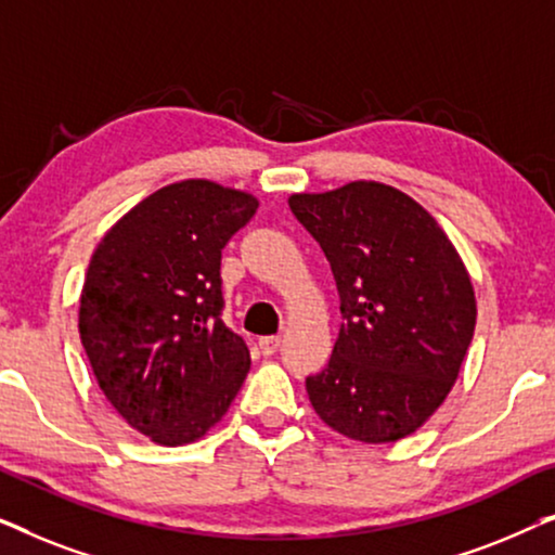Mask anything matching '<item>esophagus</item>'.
I'll use <instances>...</instances> for the list:
<instances>
[{
  "label": "esophagus",
  "instance_id": "obj_1",
  "mask_svg": "<svg viewBox=\"0 0 555 555\" xmlns=\"http://www.w3.org/2000/svg\"><path fill=\"white\" fill-rule=\"evenodd\" d=\"M280 348V336H264L260 338V351L262 356H272Z\"/></svg>",
  "mask_w": 555,
  "mask_h": 555
}]
</instances>
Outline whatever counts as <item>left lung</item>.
Instances as JSON below:
<instances>
[{
    "label": "left lung",
    "mask_w": 555,
    "mask_h": 555,
    "mask_svg": "<svg viewBox=\"0 0 555 555\" xmlns=\"http://www.w3.org/2000/svg\"><path fill=\"white\" fill-rule=\"evenodd\" d=\"M287 204L328 257L344 315L328 366L306 378L310 404L348 439L397 442L457 382L477 318L465 264L427 209L378 181Z\"/></svg>",
    "instance_id": "1"
}]
</instances>
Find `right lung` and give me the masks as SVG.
Wrapping results in <instances>:
<instances>
[{"mask_svg": "<svg viewBox=\"0 0 555 555\" xmlns=\"http://www.w3.org/2000/svg\"><path fill=\"white\" fill-rule=\"evenodd\" d=\"M257 211L253 194L186 179L105 232L80 295V340L105 399L158 444L207 435L249 371L222 321V249Z\"/></svg>", "mask_w": 555, "mask_h": 555, "instance_id": "1", "label": "right lung"}]
</instances>
